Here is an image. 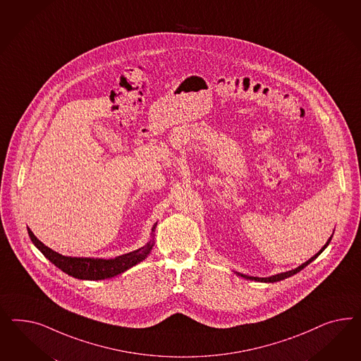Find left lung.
Returning <instances> with one entry per match:
<instances>
[{"label": "left lung", "mask_w": 361, "mask_h": 361, "mask_svg": "<svg viewBox=\"0 0 361 361\" xmlns=\"http://www.w3.org/2000/svg\"><path fill=\"white\" fill-rule=\"evenodd\" d=\"M334 235V234H332ZM332 235L329 237V240L326 242V245L319 250V252L314 255V257H311L307 262L302 263L299 267H296L294 270H291V271H286V273L276 274V275H271V276H267V278H258V276H249V275H245V274L237 273V275H240L242 278H245V279H250V281H257V282H266V283H274V282H279V281H283L286 278H288V276H291V275H294V274L299 273L300 270H303L305 267H306L307 264H310V263L312 262V261H315L317 257L323 252V250L327 247L328 245H329V242L332 240Z\"/></svg>", "instance_id": "1"}]
</instances>
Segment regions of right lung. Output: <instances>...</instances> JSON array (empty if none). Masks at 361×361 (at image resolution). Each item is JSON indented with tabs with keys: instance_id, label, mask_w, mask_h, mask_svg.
<instances>
[{
	"instance_id": "right-lung-1",
	"label": "right lung",
	"mask_w": 361,
	"mask_h": 361,
	"mask_svg": "<svg viewBox=\"0 0 361 361\" xmlns=\"http://www.w3.org/2000/svg\"><path fill=\"white\" fill-rule=\"evenodd\" d=\"M154 224L153 231L156 229ZM27 233L30 240L35 245V247L44 254V257L51 263H54L58 269H61L63 273L68 274L78 279L83 281H100L116 276L119 274L127 271L132 266L144 261L148 254L152 250L154 240H149L147 245H144L140 249L135 252H127L119 255L116 258L102 259V258H77V257H66L59 252L51 250L50 247L44 246L41 240H38L33 234V231L27 228Z\"/></svg>"
}]
</instances>
